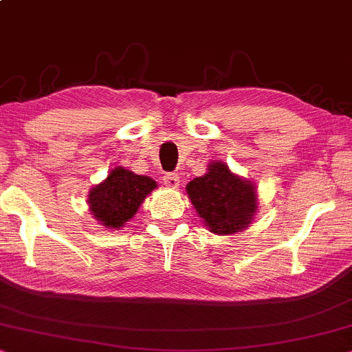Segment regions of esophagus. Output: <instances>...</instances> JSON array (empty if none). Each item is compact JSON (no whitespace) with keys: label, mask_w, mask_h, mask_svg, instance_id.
<instances>
[{"label":"esophagus","mask_w":352,"mask_h":352,"mask_svg":"<svg viewBox=\"0 0 352 352\" xmlns=\"http://www.w3.org/2000/svg\"><path fill=\"white\" fill-rule=\"evenodd\" d=\"M162 180H164V185L172 190H177L180 186V177L177 175V173H167V175H164Z\"/></svg>","instance_id":"34e87169"}]
</instances>
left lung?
<instances>
[{"mask_svg": "<svg viewBox=\"0 0 352 352\" xmlns=\"http://www.w3.org/2000/svg\"><path fill=\"white\" fill-rule=\"evenodd\" d=\"M186 195L204 227L215 235L246 230L256 217V184L233 173L223 161L210 162L203 177L186 185Z\"/></svg>", "mask_w": 352, "mask_h": 352, "instance_id": "obj_1", "label": "left lung"}]
</instances>
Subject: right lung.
I'll return each mask as SVG.
<instances>
[{"label":"right lung","mask_w":352,"mask_h":352,"mask_svg":"<svg viewBox=\"0 0 352 352\" xmlns=\"http://www.w3.org/2000/svg\"><path fill=\"white\" fill-rule=\"evenodd\" d=\"M156 188L157 184L151 177L117 166L90 190L87 204L98 223L109 230H120Z\"/></svg>","instance_id":"1"}]
</instances>
